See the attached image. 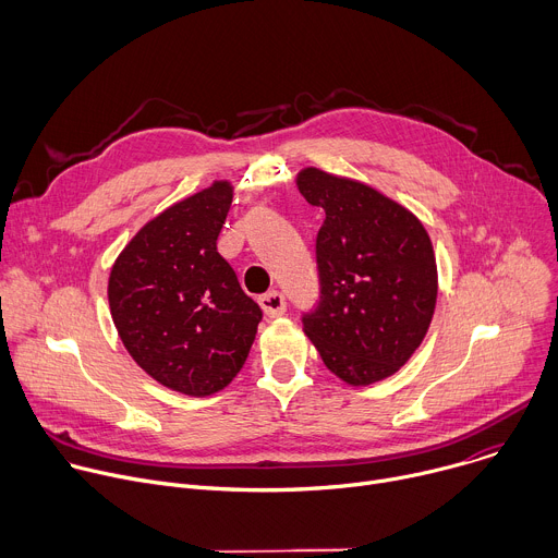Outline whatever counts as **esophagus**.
I'll return each mask as SVG.
<instances>
[{"mask_svg":"<svg viewBox=\"0 0 558 558\" xmlns=\"http://www.w3.org/2000/svg\"><path fill=\"white\" fill-rule=\"evenodd\" d=\"M258 302H260L267 317H280L287 311V300L280 291H269V293L260 295Z\"/></svg>","mask_w":558,"mask_h":558,"instance_id":"1","label":"esophagus"}]
</instances>
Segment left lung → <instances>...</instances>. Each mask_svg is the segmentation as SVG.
Wrapping results in <instances>:
<instances>
[{
	"instance_id": "left-lung-1",
	"label": "left lung",
	"mask_w": 558,
	"mask_h": 558,
	"mask_svg": "<svg viewBox=\"0 0 558 558\" xmlns=\"http://www.w3.org/2000/svg\"><path fill=\"white\" fill-rule=\"evenodd\" d=\"M298 190L327 218L315 238L320 300L302 315L331 373L366 386L400 371L422 344L437 302L430 235L375 187L304 168Z\"/></svg>"
}]
</instances>
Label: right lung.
I'll return each mask as SVG.
<instances>
[{
    "instance_id": "obj_1",
    "label": "right lung",
    "mask_w": 558,
    "mask_h": 558,
    "mask_svg": "<svg viewBox=\"0 0 558 558\" xmlns=\"http://www.w3.org/2000/svg\"><path fill=\"white\" fill-rule=\"evenodd\" d=\"M214 181L145 222L112 265L108 300L119 338L158 384L190 397L222 390L256 340L260 306L216 241L231 207Z\"/></svg>"
}]
</instances>
